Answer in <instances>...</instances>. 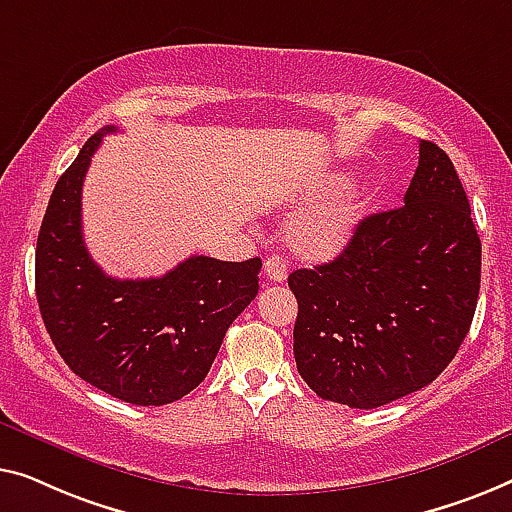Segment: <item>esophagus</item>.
<instances>
[{
  "label": "esophagus",
  "mask_w": 512,
  "mask_h": 512,
  "mask_svg": "<svg viewBox=\"0 0 512 512\" xmlns=\"http://www.w3.org/2000/svg\"><path fill=\"white\" fill-rule=\"evenodd\" d=\"M264 276L269 278V280H273V283H283V280L287 278V266L283 262V257H278V255L266 257Z\"/></svg>",
  "instance_id": "1"
}]
</instances>
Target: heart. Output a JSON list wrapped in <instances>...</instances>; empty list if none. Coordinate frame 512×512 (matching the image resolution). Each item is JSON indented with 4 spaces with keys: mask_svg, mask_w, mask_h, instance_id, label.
Listing matches in <instances>:
<instances>
[{
    "mask_svg": "<svg viewBox=\"0 0 512 512\" xmlns=\"http://www.w3.org/2000/svg\"><path fill=\"white\" fill-rule=\"evenodd\" d=\"M343 174H329L306 187V199H320L287 222L285 239L294 253L313 262L341 255L355 239L366 215L362 187L345 185Z\"/></svg>",
    "mask_w": 512,
    "mask_h": 512,
    "instance_id": "heart-1",
    "label": "heart"
}]
</instances>
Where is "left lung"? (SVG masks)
Masks as SVG:
<instances>
[{"label": "left lung", "instance_id": "8db88e82", "mask_svg": "<svg viewBox=\"0 0 512 512\" xmlns=\"http://www.w3.org/2000/svg\"><path fill=\"white\" fill-rule=\"evenodd\" d=\"M480 253L450 157L420 141L403 206L364 218L341 255L287 278L306 385L320 399L366 410L434 383L471 329Z\"/></svg>", "mask_w": 512, "mask_h": 512}]
</instances>
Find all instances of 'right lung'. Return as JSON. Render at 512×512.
Returning <instances> with one entry per match:
<instances>
[{"instance_id": "obj_1", "label": "right lung", "mask_w": 512, "mask_h": 512, "mask_svg": "<svg viewBox=\"0 0 512 512\" xmlns=\"http://www.w3.org/2000/svg\"><path fill=\"white\" fill-rule=\"evenodd\" d=\"M109 125L50 194L37 239V301L50 341L78 378L136 406L183 399L206 378L229 325L259 290L262 259L192 255L162 278H111L83 241L81 192Z\"/></svg>"}]
</instances>
